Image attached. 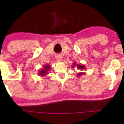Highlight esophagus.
<instances>
[{
    "label": "esophagus",
    "mask_w": 124,
    "mask_h": 124,
    "mask_svg": "<svg viewBox=\"0 0 124 124\" xmlns=\"http://www.w3.org/2000/svg\"><path fill=\"white\" fill-rule=\"evenodd\" d=\"M56 60H57V61H62V56H61V55H57V56H56Z\"/></svg>",
    "instance_id": "1"
}]
</instances>
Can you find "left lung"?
<instances>
[{
    "label": "left lung",
    "instance_id": "1",
    "mask_svg": "<svg viewBox=\"0 0 124 124\" xmlns=\"http://www.w3.org/2000/svg\"><path fill=\"white\" fill-rule=\"evenodd\" d=\"M75 66H77V69L79 70H82L85 69V65H77L76 63H74L73 65H72V67L73 68V67H74ZM83 74H85V72H78V74H77V76H82V75H83Z\"/></svg>",
    "mask_w": 124,
    "mask_h": 124
}]
</instances>
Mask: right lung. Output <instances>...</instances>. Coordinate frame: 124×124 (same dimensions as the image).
I'll use <instances>...</instances> for the list:
<instances>
[{
  "label": "right lung",
  "instance_id": "right-lung-1",
  "mask_svg": "<svg viewBox=\"0 0 124 124\" xmlns=\"http://www.w3.org/2000/svg\"><path fill=\"white\" fill-rule=\"evenodd\" d=\"M50 68L51 67L50 66H49V65H46L45 66H44V68H42V70L39 71V75L41 76H46Z\"/></svg>",
  "mask_w": 124,
  "mask_h": 124
}]
</instances>
